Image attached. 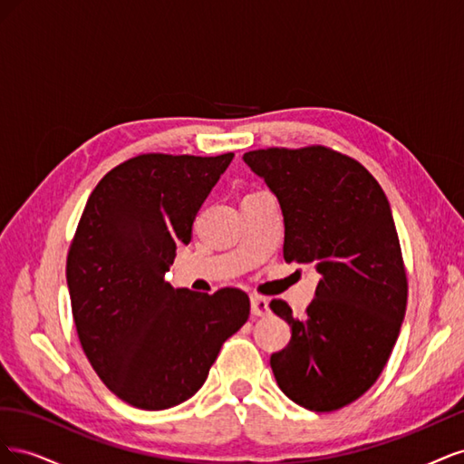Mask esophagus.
I'll use <instances>...</instances> for the list:
<instances>
[{
  "mask_svg": "<svg viewBox=\"0 0 464 464\" xmlns=\"http://www.w3.org/2000/svg\"><path fill=\"white\" fill-rule=\"evenodd\" d=\"M251 314L256 317H263L269 314V300L263 296H251Z\"/></svg>",
  "mask_w": 464,
  "mask_h": 464,
  "instance_id": "34e87169",
  "label": "esophagus"
}]
</instances>
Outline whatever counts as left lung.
Returning <instances> with one entry per match:
<instances>
[{
	"mask_svg": "<svg viewBox=\"0 0 464 464\" xmlns=\"http://www.w3.org/2000/svg\"><path fill=\"white\" fill-rule=\"evenodd\" d=\"M285 217L286 263H314L315 298L304 317L273 300L292 336L271 356L278 387L314 412L354 402L382 375L395 346L409 280L391 207L358 160L323 145L244 154Z\"/></svg>",
	"mask_w": 464,
	"mask_h": 464,
	"instance_id": "1",
	"label": "left lung"
}]
</instances>
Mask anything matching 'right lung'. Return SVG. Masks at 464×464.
Wrapping results in <instances>:
<instances>
[{
	"label": "right lung",
	"instance_id": "right-lung-1",
	"mask_svg": "<svg viewBox=\"0 0 464 464\" xmlns=\"http://www.w3.org/2000/svg\"><path fill=\"white\" fill-rule=\"evenodd\" d=\"M232 159L137 154L98 181L77 224L65 275L79 343L102 383L137 409L193 397L249 317L242 290L199 294L164 280Z\"/></svg>",
	"mask_w": 464,
	"mask_h": 464
}]
</instances>
